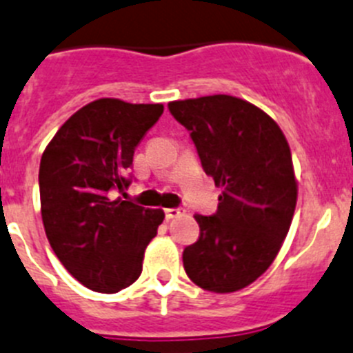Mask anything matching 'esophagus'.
Instances as JSON below:
<instances>
[{
  "instance_id": "34e87169",
  "label": "esophagus",
  "mask_w": 353,
  "mask_h": 353,
  "mask_svg": "<svg viewBox=\"0 0 353 353\" xmlns=\"http://www.w3.org/2000/svg\"><path fill=\"white\" fill-rule=\"evenodd\" d=\"M183 214L181 209H165V217L167 219H174V217H179Z\"/></svg>"
}]
</instances>
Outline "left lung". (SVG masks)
Masks as SVG:
<instances>
[{"mask_svg": "<svg viewBox=\"0 0 353 353\" xmlns=\"http://www.w3.org/2000/svg\"><path fill=\"white\" fill-rule=\"evenodd\" d=\"M169 111L223 188L216 214L195 216L200 236L184 249V270L205 291H240L270 268L291 228L298 183L288 139L265 111L233 95L172 101Z\"/></svg>", "mask_w": 353, "mask_h": 353, "instance_id": "left-lung-1", "label": "left lung"}]
</instances>
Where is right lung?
<instances>
[{
    "label": "right lung",
    "mask_w": 353,
    "mask_h": 353,
    "mask_svg": "<svg viewBox=\"0 0 353 353\" xmlns=\"http://www.w3.org/2000/svg\"><path fill=\"white\" fill-rule=\"evenodd\" d=\"M163 104L97 99L72 114L39 163L45 233L59 261L85 288L121 291L139 279L163 210L120 199L134 151Z\"/></svg>",
    "instance_id": "right-lung-1"
}]
</instances>
